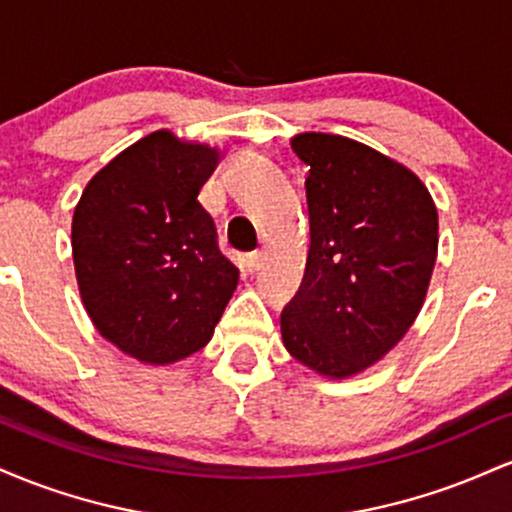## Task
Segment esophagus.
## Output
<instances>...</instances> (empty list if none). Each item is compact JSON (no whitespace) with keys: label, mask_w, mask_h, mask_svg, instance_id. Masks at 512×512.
<instances>
[{"label":"esophagus","mask_w":512,"mask_h":512,"mask_svg":"<svg viewBox=\"0 0 512 512\" xmlns=\"http://www.w3.org/2000/svg\"><path fill=\"white\" fill-rule=\"evenodd\" d=\"M262 264H264V255H262V252H250V255H245V269H248L250 274L260 272Z\"/></svg>","instance_id":"1"}]
</instances>
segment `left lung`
Masks as SVG:
<instances>
[{"mask_svg": "<svg viewBox=\"0 0 512 512\" xmlns=\"http://www.w3.org/2000/svg\"><path fill=\"white\" fill-rule=\"evenodd\" d=\"M310 250L281 313L286 351L330 380L375 366L421 313L438 255V209L414 170L342 134L301 132Z\"/></svg>", "mask_w": 512, "mask_h": 512, "instance_id": "8db88e82", "label": "left lung"}]
</instances>
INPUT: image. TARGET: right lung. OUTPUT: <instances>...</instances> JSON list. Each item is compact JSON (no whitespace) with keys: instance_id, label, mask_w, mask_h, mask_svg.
Masks as SVG:
<instances>
[{"instance_id":"1","label":"right lung","mask_w":512,"mask_h":512,"mask_svg":"<svg viewBox=\"0 0 512 512\" xmlns=\"http://www.w3.org/2000/svg\"><path fill=\"white\" fill-rule=\"evenodd\" d=\"M219 146L156 129L88 180L72 219L81 303L122 354L170 366L214 337L238 286L197 202Z\"/></svg>"}]
</instances>
